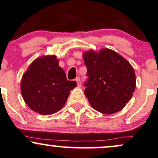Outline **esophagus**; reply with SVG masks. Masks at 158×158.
<instances>
[{
  "label": "esophagus",
  "instance_id": "34e87169",
  "mask_svg": "<svg viewBox=\"0 0 158 158\" xmlns=\"http://www.w3.org/2000/svg\"><path fill=\"white\" fill-rule=\"evenodd\" d=\"M76 82L77 83V86H81V78L80 77H77V78L75 79Z\"/></svg>",
  "mask_w": 158,
  "mask_h": 158
}]
</instances>
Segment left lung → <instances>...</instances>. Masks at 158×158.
<instances>
[{"mask_svg": "<svg viewBox=\"0 0 158 158\" xmlns=\"http://www.w3.org/2000/svg\"><path fill=\"white\" fill-rule=\"evenodd\" d=\"M87 68L84 94L98 112L110 114L119 112L130 101L136 86L134 69L113 50L103 49L83 53Z\"/></svg>", "mask_w": 158, "mask_h": 158, "instance_id": "obj_1", "label": "left lung"}]
</instances>
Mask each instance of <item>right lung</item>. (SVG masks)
Returning a JSON list of instances; mask_svg holds the SVG:
<instances>
[{"label":"right lung","instance_id":"obj_1","mask_svg":"<svg viewBox=\"0 0 158 158\" xmlns=\"http://www.w3.org/2000/svg\"><path fill=\"white\" fill-rule=\"evenodd\" d=\"M77 86L67 81L55 56H45L33 61L21 80L22 96L31 109L49 115L64 106L70 91Z\"/></svg>","mask_w":158,"mask_h":158}]
</instances>
